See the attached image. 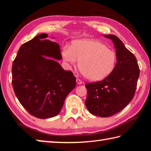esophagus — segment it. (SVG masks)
<instances>
[{
	"instance_id": "esophagus-1",
	"label": "esophagus",
	"mask_w": 151,
	"mask_h": 151,
	"mask_svg": "<svg viewBox=\"0 0 151 151\" xmlns=\"http://www.w3.org/2000/svg\"><path fill=\"white\" fill-rule=\"evenodd\" d=\"M76 83L78 84V85H81V84H83V81L81 80H80L79 78H76Z\"/></svg>"
}]
</instances>
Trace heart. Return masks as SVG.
Instances as JSON below:
<instances>
[{"label":"heart","instance_id":"heart-1","mask_svg":"<svg viewBox=\"0 0 151 151\" xmlns=\"http://www.w3.org/2000/svg\"><path fill=\"white\" fill-rule=\"evenodd\" d=\"M61 55L66 62L75 65L85 77L91 81L103 80L114 70L116 55L113 50L99 40L91 39L74 40L63 48Z\"/></svg>","mask_w":151,"mask_h":151}]
</instances>
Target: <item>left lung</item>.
I'll return each instance as SVG.
<instances>
[{"label":"left lung","instance_id":"1","mask_svg":"<svg viewBox=\"0 0 151 151\" xmlns=\"http://www.w3.org/2000/svg\"><path fill=\"white\" fill-rule=\"evenodd\" d=\"M104 37L113 42L116 63L112 73L103 81L85 85V104L94 115L109 117L122 111L133 99L140 70L136 57L116 36Z\"/></svg>","mask_w":151,"mask_h":151}]
</instances>
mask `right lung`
I'll return each mask as SVG.
<instances>
[{"label":"right lung","instance_id":"add662e5","mask_svg":"<svg viewBox=\"0 0 151 151\" xmlns=\"http://www.w3.org/2000/svg\"><path fill=\"white\" fill-rule=\"evenodd\" d=\"M47 37L40 34L22 45L12 67V86L20 103L42 119L59 114L76 85L73 73L57 62L62 59L59 45Z\"/></svg>","mask_w":151,"mask_h":151}]
</instances>
